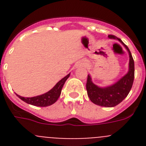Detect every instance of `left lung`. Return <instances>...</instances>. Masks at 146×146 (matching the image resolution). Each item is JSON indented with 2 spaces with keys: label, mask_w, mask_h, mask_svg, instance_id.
Returning <instances> with one entry per match:
<instances>
[{
  "label": "left lung",
  "mask_w": 146,
  "mask_h": 146,
  "mask_svg": "<svg viewBox=\"0 0 146 146\" xmlns=\"http://www.w3.org/2000/svg\"><path fill=\"white\" fill-rule=\"evenodd\" d=\"M108 37L118 40L128 51L129 55L128 72L115 84L105 88L99 87L94 84L91 80V76L88 74L86 82V90L88 96L93 103L99 106L112 108L120 104L129 93L135 78V63L129 49L120 38L113 35H108Z\"/></svg>",
  "instance_id": "left-lung-1"
}]
</instances>
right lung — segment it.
Returning <instances> with one entry per match:
<instances>
[{
    "mask_svg": "<svg viewBox=\"0 0 146 146\" xmlns=\"http://www.w3.org/2000/svg\"><path fill=\"white\" fill-rule=\"evenodd\" d=\"M70 74H67L66 77H64L63 79L60 80L57 84L55 85L50 91L45 94L39 95V96H33V97H23L20 96V95L17 96L22 99L23 101L26 102L27 104L34 105L37 107H47L50 105H52V104L57 101L58 99L59 98L61 93L62 88L64 86L66 80L69 78Z\"/></svg>",
    "mask_w": 146,
    "mask_h": 146,
    "instance_id": "obj_1",
    "label": "right lung"
}]
</instances>
